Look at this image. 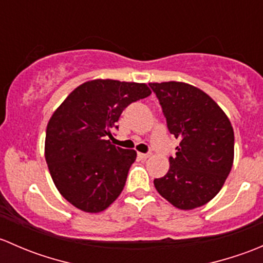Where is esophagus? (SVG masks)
<instances>
[{
	"label": "esophagus",
	"mask_w": 263,
	"mask_h": 263,
	"mask_svg": "<svg viewBox=\"0 0 263 263\" xmlns=\"http://www.w3.org/2000/svg\"><path fill=\"white\" fill-rule=\"evenodd\" d=\"M137 155H139V158H140V159H147V158H150L151 154H150V153H146V154H144V153H139V154H137Z\"/></svg>",
	"instance_id": "34e87169"
}]
</instances>
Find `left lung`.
Masks as SVG:
<instances>
[{
	"label": "left lung",
	"mask_w": 263,
	"mask_h": 263,
	"mask_svg": "<svg viewBox=\"0 0 263 263\" xmlns=\"http://www.w3.org/2000/svg\"><path fill=\"white\" fill-rule=\"evenodd\" d=\"M169 132L181 140L168 173L154 179L156 191L176 208L192 210L219 193L234 160V131L206 92L185 82H151Z\"/></svg>",
	"instance_id": "1"
}]
</instances>
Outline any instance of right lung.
<instances>
[{
	"instance_id": "right-lung-1",
	"label": "right lung",
	"mask_w": 263,
	"mask_h": 263,
	"mask_svg": "<svg viewBox=\"0 0 263 263\" xmlns=\"http://www.w3.org/2000/svg\"><path fill=\"white\" fill-rule=\"evenodd\" d=\"M150 94L146 84L87 81L50 117L46 161L57 190L75 208L100 213L121 195L136 151L115 146L108 137L124 108Z\"/></svg>"
}]
</instances>
